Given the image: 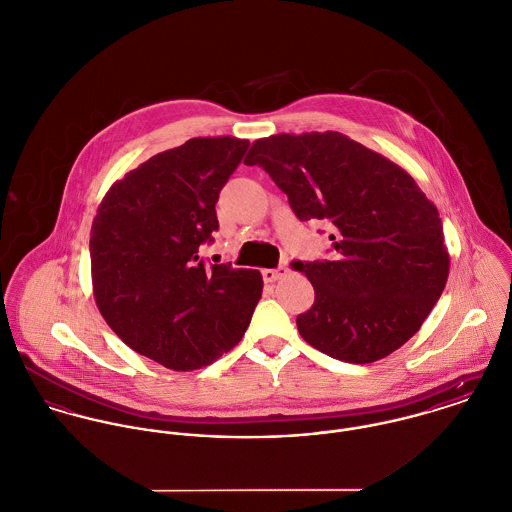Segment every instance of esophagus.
<instances>
[{
  "label": "esophagus",
  "mask_w": 512,
  "mask_h": 512,
  "mask_svg": "<svg viewBox=\"0 0 512 512\" xmlns=\"http://www.w3.org/2000/svg\"><path fill=\"white\" fill-rule=\"evenodd\" d=\"M286 273H288V269H286V267L265 269V271H263V281H265V283H277V281H281V279H283Z\"/></svg>",
  "instance_id": "esophagus-1"
}]
</instances>
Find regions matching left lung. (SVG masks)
<instances>
[{"label": "left lung", "mask_w": 512, "mask_h": 512, "mask_svg": "<svg viewBox=\"0 0 512 512\" xmlns=\"http://www.w3.org/2000/svg\"><path fill=\"white\" fill-rule=\"evenodd\" d=\"M259 165L300 222L322 220L334 257L294 261L316 298L296 318L318 351L371 363L410 340L438 302L450 271L438 208L414 178L338 131L257 139Z\"/></svg>", "instance_id": "obj_1"}]
</instances>
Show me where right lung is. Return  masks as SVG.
Returning <instances> with one entry per match:
<instances>
[{
	"mask_svg": "<svg viewBox=\"0 0 512 512\" xmlns=\"http://www.w3.org/2000/svg\"><path fill=\"white\" fill-rule=\"evenodd\" d=\"M247 147V139L196 137L159 153L115 182L92 224L104 320L133 351L174 371L206 367L237 345L263 292L259 271L200 257Z\"/></svg>",
	"mask_w": 512,
	"mask_h": 512,
	"instance_id": "obj_1",
	"label": "right lung"
}]
</instances>
